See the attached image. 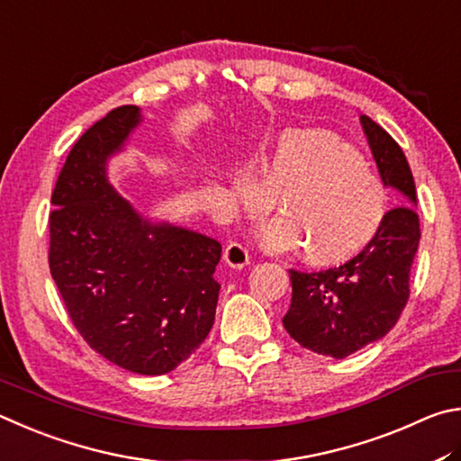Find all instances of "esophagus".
<instances>
[{
    "label": "esophagus",
    "mask_w": 461,
    "mask_h": 461,
    "mask_svg": "<svg viewBox=\"0 0 461 461\" xmlns=\"http://www.w3.org/2000/svg\"><path fill=\"white\" fill-rule=\"evenodd\" d=\"M222 259L232 269H243L245 265H249V251L240 243H230L226 245Z\"/></svg>",
    "instance_id": "34e87169"
}]
</instances>
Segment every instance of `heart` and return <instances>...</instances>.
<instances>
[{
  "label": "heart",
  "mask_w": 461,
  "mask_h": 461,
  "mask_svg": "<svg viewBox=\"0 0 461 461\" xmlns=\"http://www.w3.org/2000/svg\"><path fill=\"white\" fill-rule=\"evenodd\" d=\"M232 196L249 214L276 200L281 216L263 226L273 251L303 247L313 265H338L360 255L384 229L391 194L376 169L350 143L324 131H287L259 159L257 176L237 172Z\"/></svg>",
  "instance_id": "heart-1"
}]
</instances>
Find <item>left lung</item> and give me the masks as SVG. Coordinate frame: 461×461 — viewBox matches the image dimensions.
<instances>
[{
  "instance_id": "1",
  "label": "left lung",
  "mask_w": 461,
  "mask_h": 461,
  "mask_svg": "<svg viewBox=\"0 0 461 461\" xmlns=\"http://www.w3.org/2000/svg\"><path fill=\"white\" fill-rule=\"evenodd\" d=\"M362 129L386 188L399 192L384 229L340 267L303 273L289 269L292 305L284 316L287 334L312 352L346 358L381 340L397 324L409 300V273L421 229L415 180L399 143L366 115Z\"/></svg>"
}]
</instances>
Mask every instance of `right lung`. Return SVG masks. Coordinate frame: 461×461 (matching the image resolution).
I'll return each instance as SVG.
<instances>
[{"mask_svg": "<svg viewBox=\"0 0 461 461\" xmlns=\"http://www.w3.org/2000/svg\"><path fill=\"white\" fill-rule=\"evenodd\" d=\"M125 104L86 129L52 192V279L78 334L129 373L158 376L190 358L214 324L222 247L137 212L109 182V159L141 123Z\"/></svg>", "mask_w": 461, "mask_h": 461, "instance_id": "1", "label": "right lung"}]
</instances>
